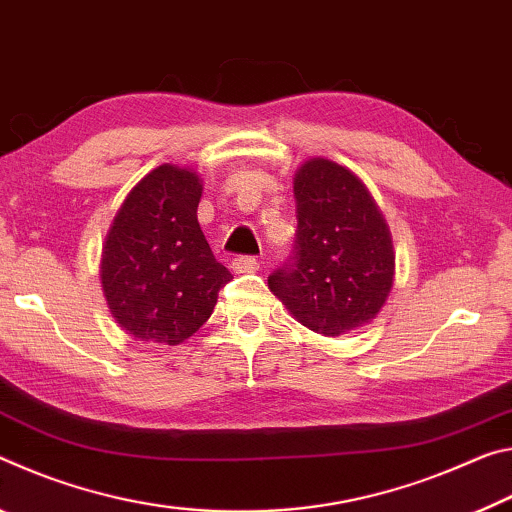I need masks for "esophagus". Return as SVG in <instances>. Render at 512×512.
<instances>
[{"mask_svg":"<svg viewBox=\"0 0 512 512\" xmlns=\"http://www.w3.org/2000/svg\"><path fill=\"white\" fill-rule=\"evenodd\" d=\"M258 270H261V263L251 256H240L233 261V272L236 274H254Z\"/></svg>","mask_w":512,"mask_h":512,"instance_id":"1","label":"esophagus"}]
</instances>
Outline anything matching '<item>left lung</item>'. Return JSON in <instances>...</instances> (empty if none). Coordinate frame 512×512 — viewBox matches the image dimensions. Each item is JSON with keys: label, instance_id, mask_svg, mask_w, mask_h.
<instances>
[{"label": "left lung", "instance_id": "1", "mask_svg": "<svg viewBox=\"0 0 512 512\" xmlns=\"http://www.w3.org/2000/svg\"><path fill=\"white\" fill-rule=\"evenodd\" d=\"M295 261L267 286L299 324L326 338L381 313L395 283L388 222L363 181L331 158H308L295 172Z\"/></svg>", "mask_w": 512, "mask_h": 512}]
</instances>
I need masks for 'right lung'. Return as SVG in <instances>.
Instances as JSON below:
<instances>
[{"label": "right lung", "mask_w": 512, "mask_h": 512, "mask_svg": "<svg viewBox=\"0 0 512 512\" xmlns=\"http://www.w3.org/2000/svg\"><path fill=\"white\" fill-rule=\"evenodd\" d=\"M204 183L163 163L131 188L106 233L99 279L113 320L154 345H181L211 317L233 276L197 222Z\"/></svg>", "instance_id": "right-lung-1"}]
</instances>
